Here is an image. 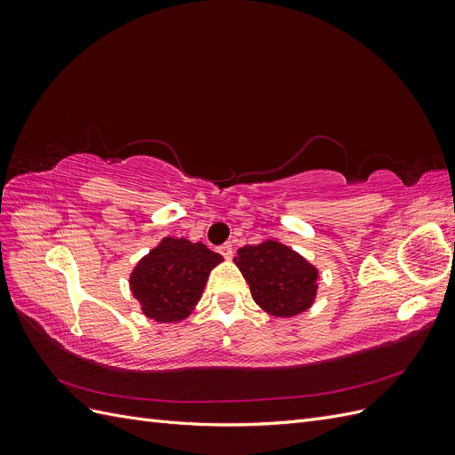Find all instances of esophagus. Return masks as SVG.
I'll return each mask as SVG.
<instances>
[{"label": "esophagus", "mask_w": 455, "mask_h": 455, "mask_svg": "<svg viewBox=\"0 0 455 455\" xmlns=\"http://www.w3.org/2000/svg\"><path fill=\"white\" fill-rule=\"evenodd\" d=\"M220 252H222V256H224L226 259H231V258H233V249H231V244H229V243H226V244L220 246Z\"/></svg>", "instance_id": "34e87169"}]
</instances>
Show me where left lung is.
I'll return each mask as SVG.
<instances>
[{"label": "left lung", "instance_id": "1", "mask_svg": "<svg viewBox=\"0 0 455 455\" xmlns=\"http://www.w3.org/2000/svg\"><path fill=\"white\" fill-rule=\"evenodd\" d=\"M266 313L288 319L307 311L319 291V269L279 241L243 246L233 259Z\"/></svg>", "mask_w": 455, "mask_h": 455}]
</instances>
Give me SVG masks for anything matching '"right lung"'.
<instances>
[{
	"instance_id": "1",
	"label": "right lung",
	"mask_w": 455,
	"mask_h": 455,
	"mask_svg": "<svg viewBox=\"0 0 455 455\" xmlns=\"http://www.w3.org/2000/svg\"><path fill=\"white\" fill-rule=\"evenodd\" d=\"M224 261L203 243L164 237L134 266L129 284L142 313L156 323H180L196 309L211 271Z\"/></svg>"
}]
</instances>
